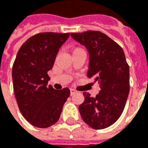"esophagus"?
<instances>
[{
    "label": "esophagus",
    "instance_id": "esophagus-1",
    "mask_svg": "<svg viewBox=\"0 0 148 148\" xmlns=\"http://www.w3.org/2000/svg\"><path fill=\"white\" fill-rule=\"evenodd\" d=\"M77 92V90H75V89H74V88L71 89V95H73L76 94Z\"/></svg>",
    "mask_w": 148,
    "mask_h": 148
}]
</instances>
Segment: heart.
Masks as SVG:
<instances>
[{"label":"heart","instance_id":"obj_1","mask_svg":"<svg viewBox=\"0 0 148 148\" xmlns=\"http://www.w3.org/2000/svg\"><path fill=\"white\" fill-rule=\"evenodd\" d=\"M77 49H81V48H78V47H77V48H76V49H74V50H77Z\"/></svg>","mask_w":148,"mask_h":148}]
</instances>
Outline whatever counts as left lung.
Returning a JSON list of instances; mask_svg holds the SVG:
<instances>
[{
  "label": "left lung",
  "mask_w": 148,
  "mask_h": 148,
  "mask_svg": "<svg viewBox=\"0 0 148 148\" xmlns=\"http://www.w3.org/2000/svg\"><path fill=\"white\" fill-rule=\"evenodd\" d=\"M71 35L88 50L87 75L99 82L101 88L95 97L83 92L84 101L79 106L80 114L93 129L107 128L120 117L129 95L130 69L123 49L99 31Z\"/></svg>",
  "instance_id": "8db88e82"
}]
</instances>
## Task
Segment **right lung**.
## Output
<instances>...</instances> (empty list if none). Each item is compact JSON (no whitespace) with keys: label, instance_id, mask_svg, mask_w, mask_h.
<instances>
[{"label":"right lung","instance_id":"add662e5","mask_svg":"<svg viewBox=\"0 0 148 148\" xmlns=\"http://www.w3.org/2000/svg\"><path fill=\"white\" fill-rule=\"evenodd\" d=\"M70 33L41 32L20 47L12 66L14 95L19 110L34 127L47 128L58 121L70 89L47 86V72L53 68L56 54Z\"/></svg>","mask_w":148,"mask_h":148}]
</instances>
